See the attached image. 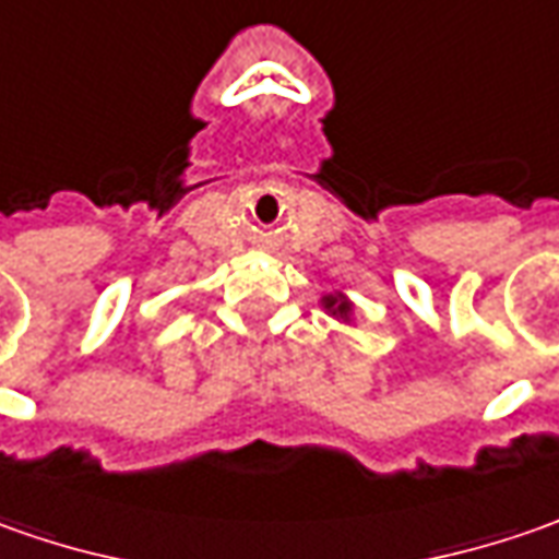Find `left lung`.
<instances>
[{
    "instance_id": "8db88e82",
    "label": "left lung",
    "mask_w": 559,
    "mask_h": 559,
    "mask_svg": "<svg viewBox=\"0 0 559 559\" xmlns=\"http://www.w3.org/2000/svg\"><path fill=\"white\" fill-rule=\"evenodd\" d=\"M320 305H323V310L329 313V317H335V320H341V323H354V301H350L341 288L323 295V298H320Z\"/></svg>"
}]
</instances>
